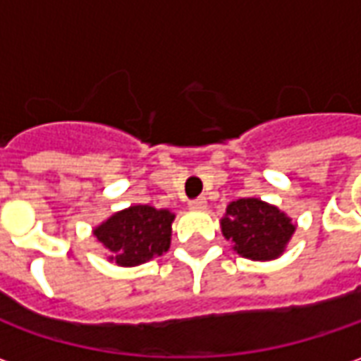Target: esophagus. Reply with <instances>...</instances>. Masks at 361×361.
I'll list each match as a JSON object with an SVG mask.
<instances>
[{"mask_svg": "<svg viewBox=\"0 0 361 361\" xmlns=\"http://www.w3.org/2000/svg\"><path fill=\"white\" fill-rule=\"evenodd\" d=\"M189 207H191L193 211H203V209H207V199H204V197H199L195 201H191Z\"/></svg>", "mask_w": 361, "mask_h": 361, "instance_id": "obj_1", "label": "esophagus"}]
</instances>
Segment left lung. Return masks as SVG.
<instances>
[{
	"label": "left lung",
	"instance_id": "8db88e82",
	"mask_svg": "<svg viewBox=\"0 0 361 361\" xmlns=\"http://www.w3.org/2000/svg\"><path fill=\"white\" fill-rule=\"evenodd\" d=\"M220 226L224 238L234 243V251L253 261L280 257L295 230L290 216L255 197L228 204Z\"/></svg>",
	"mask_w": 361,
	"mask_h": 361
}]
</instances>
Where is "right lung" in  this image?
I'll return each instance as SVG.
<instances>
[{
    "label": "right lung",
    "instance_id": "add662e5",
    "mask_svg": "<svg viewBox=\"0 0 361 361\" xmlns=\"http://www.w3.org/2000/svg\"><path fill=\"white\" fill-rule=\"evenodd\" d=\"M173 219L176 214L166 209L133 204L104 220L94 228V235L110 251V261L137 267L170 250Z\"/></svg>",
    "mask_w": 361,
    "mask_h": 361
}]
</instances>
